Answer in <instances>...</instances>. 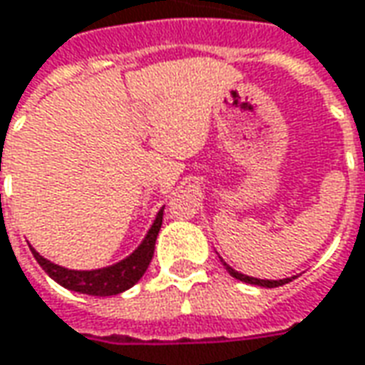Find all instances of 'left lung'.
<instances>
[{
    "instance_id": "left-lung-1",
    "label": "left lung",
    "mask_w": 365,
    "mask_h": 365,
    "mask_svg": "<svg viewBox=\"0 0 365 365\" xmlns=\"http://www.w3.org/2000/svg\"><path fill=\"white\" fill-rule=\"evenodd\" d=\"M222 264L225 266V269L230 272V276L235 277V279H240V282H245V284H254V286H262V287H277V286H284L287 282H292L294 277H286V279H257V277H250L244 276V274H240V272H235L234 267H230L225 264L224 259H222Z\"/></svg>"
}]
</instances>
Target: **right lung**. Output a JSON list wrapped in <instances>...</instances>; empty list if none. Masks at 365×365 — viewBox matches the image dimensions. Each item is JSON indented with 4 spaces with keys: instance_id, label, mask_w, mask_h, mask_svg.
I'll use <instances>...</instances> for the list:
<instances>
[{
    "instance_id": "1",
    "label": "right lung",
    "mask_w": 365,
    "mask_h": 365,
    "mask_svg": "<svg viewBox=\"0 0 365 365\" xmlns=\"http://www.w3.org/2000/svg\"><path fill=\"white\" fill-rule=\"evenodd\" d=\"M163 220V210L158 212L153 224H151L150 232L143 237L140 247L130 254L125 259H121L118 264L101 269H88V272H79V269H68L61 267L53 262L46 259L43 255H39L31 247V254L37 259V264L46 269V274L51 279H56L59 286L71 292H79V294H88V296H118L121 292L130 289L133 284H138L141 276L145 274V269L150 266L151 257H153V250H155V240L160 234Z\"/></svg>"
}]
</instances>
